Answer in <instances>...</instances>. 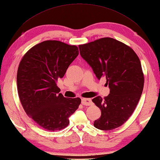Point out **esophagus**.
I'll return each instance as SVG.
<instances>
[{"label":"esophagus","mask_w":160,"mask_h":160,"mask_svg":"<svg viewBox=\"0 0 160 160\" xmlns=\"http://www.w3.org/2000/svg\"><path fill=\"white\" fill-rule=\"evenodd\" d=\"M81 103L83 105H92V102L90 98H82L81 99Z\"/></svg>","instance_id":"esophagus-1"}]
</instances>
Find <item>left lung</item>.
<instances>
[{
  "label": "left lung",
  "mask_w": 160,
  "mask_h": 160,
  "mask_svg": "<svg viewBox=\"0 0 160 160\" xmlns=\"http://www.w3.org/2000/svg\"><path fill=\"white\" fill-rule=\"evenodd\" d=\"M80 54L98 79H106L109 94L92 99L101 111L94 126L109 131L123 125L132 114L144 88L140 59L132 48L111 38L98 39L79 46Z\"/></svg>",
  "instance_id": "obj_1"
}]
</instances>
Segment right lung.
<instances>
[{"mask_svg":"<svg viewBox=\"0 0 160 160\" xmlns=\"http://www.w3.org/2000/svg\"><path fill=\"white\" fill-rule=\"evenodd\" d=\"M79 49L57 40H47L28 51L18 68L17 87L23 109L44 129L58 131L68 125V118L81 103L68 98L57 86L77 55Z\"/></svg>","mask_w":160,"mask_h":160,"instance_id":"1","label":"right lung"}]
</instances>
